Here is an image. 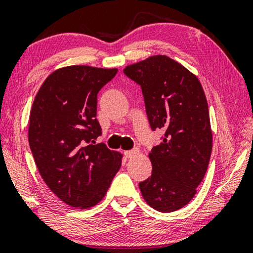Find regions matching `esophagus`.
Masks as SVG:
<instances>
[{"label":"esophagus","mask_w":253,"mask_h":253,"mask_svg":"<svg viewBox=\"0 0 253 253\" xmlns=\"http://www.w3.org/2000/svg\"><path fill=\"white\" fill-rule=\"evenodd\" d=\"M137 150H130V151H125V157L126 158H133L137 154Z\"/></svg>","instance_id":"obj_1"}]
</instances>
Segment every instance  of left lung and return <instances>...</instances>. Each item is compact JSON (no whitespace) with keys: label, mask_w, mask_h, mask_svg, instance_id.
Here are the masks:
<instances>
[{"label":"left lung","mask_w":253,"mask_h":253,"mask_svg":"<svg viewBox=\"0 0 253 253\" xmlns=\"http://www.w3.org/2000/svg\"><path fill=\"white\" fill-rule=\"evenodd\" d=\"M124 73L141 86L151 128L165 131L149 153L152 174L139 190L153 209L176 211L197 194L212 150L202 85L185 67L161 54L127 66Z\"/></svg>","instance_id":"obj_1"}]
</instances>
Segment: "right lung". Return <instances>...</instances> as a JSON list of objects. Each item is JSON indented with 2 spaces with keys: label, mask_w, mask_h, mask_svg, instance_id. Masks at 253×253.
<instances>
[{
  "label": "right lung",
  "mask_w": 253,
  "mask_h": 253,
  "mask_svg": "<svg viewBox=\"0 0 253 253\" xmlns=\"http://www.w3.org/2000/svg\"><path fill=\"white\" fill-rule=\"evenodd\" d=\"M118 69L68 66L45 79L34 99L28 142L48 188L61 201L88 209L104 198L123 154L96 144L97 93Z\"/></svg>",
  "instance_id": "add662e5"
}]
</instances>
